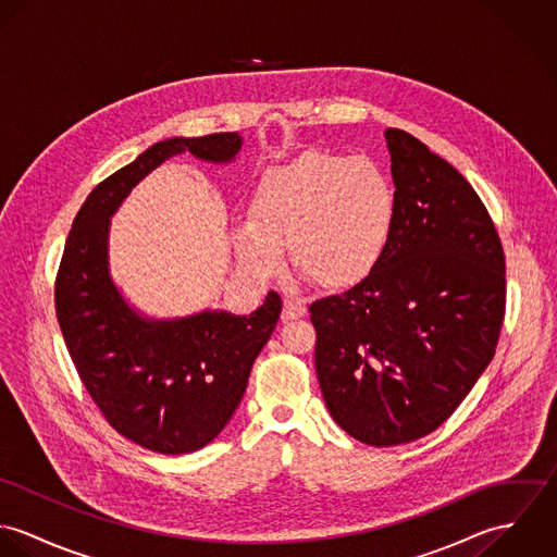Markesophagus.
<instances>
[{
	"instance_id": "esophagus-1",
	"label": "esophagus",
	"mask_w": 557,
	"mask_h": 557,
	"mask_svg": "<svg viewBox=\"0 0 557 557\" xmlns=\"http://www.w3.org/2000/svg\"><path fill=\"white\" fill-rule=\"evenodd\" d=\"M305 313H307L305 302H300L296 298H285V302H283V321L302 318Z\"/></svg>"
}]
</instances>
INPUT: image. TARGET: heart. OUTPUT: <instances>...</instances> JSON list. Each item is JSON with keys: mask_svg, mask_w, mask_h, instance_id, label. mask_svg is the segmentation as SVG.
<instances>
[{"mask_svg": "<svg viewBox=\"0 0 557 557\" xmlns=\"http://www.w3.org/2000/svg\"><path fill=\"white\" fill-rule=\"evenodd\" d=\"M397 212V188L375 160L305 152L261 175L234 248L257 278L281 274L292 246L319 285L351 287L382 263Z\"/></svg>", "mask_w": 557, "mask_h": 557, "instance_id": "b5f03b06", "label": "heart"}]
</instances>
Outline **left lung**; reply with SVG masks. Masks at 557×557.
<instances>
[{
	"instance_id": "left-lung-1",
	"label": "left lung",
	"mask_w": 557,
	"mask_h": 557,
	"mask_svg": "<svg viewBox=\"0 0 557 557\" xmlns=\"http://www.w3.org/2000/svg\"><path fill=\"white\" fill-rule=\"evenodd\" d=\"M386 144L397 225L377 270L309 307L319 388L334 422L369 446L435 431L495 356L506 261L472 184L405 131Z\"/></svg>"
}]
</instances>
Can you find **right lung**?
<instances>
[{"label":"right lung","instance_id":"add662e5","mask_svg":"<svg viewBox=\"0 0 557 557\" xmlns=\"http://www.w3.org/2000/svg\"><path fill=\"white\" fill-rule=\"evenodd\" d=\"M239 148L238 133L154 144L89 193L64 246L55 311L81 382L120 435L162 455L195 453L225 429L283 302L270 292L248 318L227 311L144 315L111 278V216L164 160L190 152L225 164Z\"/></svg>","mask_w":557,"mask_h":557}]
</instances>
